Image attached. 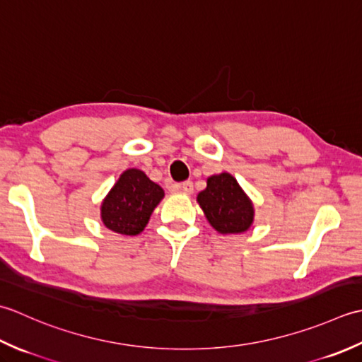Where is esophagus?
Returning a JSON list of instances; mask_svg holds the SVG:
<instances>
[{
    "mask_svg": "<svg viewBox=\"0 0 362 362\" xmlns=\"http://www.w3.org/2000/svg\"><path fill=\"white\" fill-rule=\"evenodd\" d=\"M178 190L182 192V194L190 195L192 192H194V184H192V181H184L178 186Z\"/></svg>",
    "mask_w": 362,
    "mask_h": 362,
    "instance_id": "esophagus-1",
    "label": "esophagus"
}]
</instances>
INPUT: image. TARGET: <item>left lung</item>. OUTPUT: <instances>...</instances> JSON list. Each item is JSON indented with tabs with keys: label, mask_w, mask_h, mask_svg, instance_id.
I'll list each match as a JSON object with an SVG mask.
<instances>
[{
	"label": "left lung",
	"mask_w": 362,
	"mask_h": 362,
	"mask_svg": "<svg viewBox=\"0 0 362 362\" xmlns=\"http://www.w3.org/2000/svg\"><path fill=\"white\" fill-rule=\"evenodd\" d=\"M197 202L209 225L220 234H240L253 225V202L230 173L209 176Z\"/></svg>",
	"instance_id": "left-lung-1"
}]
</instances>
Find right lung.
I'll return each mask as SVG.
<instances>
[{
    "label": "right lung",
    "instance_id": "right-lung-1",
    "mask_svg": "<svg viewBox=\"0 0 362 362\" xmlns=\"http://www.w3.org/2000/svg\"><path fill=\"white\" fill-rule=\"evenodd\" d=\"M164 198V189L139 168L124 170L101 202V222L107 230L137 235L148 225L154 208Z\"/></svg>",
    "mask_w": 362,
    "mask_h": 362
}]
</instances>
